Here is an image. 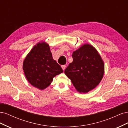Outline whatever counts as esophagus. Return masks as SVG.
<instances>
[{
  "mask_svg": "<svg viewBox=\"0 0 128 128\" xmlns=\"http://www.w3.org/2000/svg\"><path fill=\"white\" fill-rule=\"evenodd\" d=\"M61 67H62V68L63 70H64L65 69V68H66V65H62V66H61Z\"/></svg>",
  "mask_w": 128,
  "mask_h": 128,
  "instance_id": "34e87169",
  "label": "esophagus"
}]
</instances>
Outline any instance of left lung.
I'll return each mask as SVG.
<instances>
[{
  "label": "left lung",
  "instance_id": "1",
  "mask_svg": "<svg viewBox=\"0 0 128 128\" xmlns=\"http://www.w3.org/2000/svg\"><path fill=\"white\" fill-rule=\"evenodd\" d=\"M73 62L65 70L78 92L86 93L100 84L104 72V62L92 46L86 44L74 52Z\"/></svg>",
  "mask_w": 128,
  "mask_h": 128
}]
</instances>
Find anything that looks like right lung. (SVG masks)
Wrapping results in <instances>:
<instances>
[{
	"instance_id": "obj_1",
	"label": "right lung",
	"mask_w": 128,
	"mask_h": 128,
	"mask_svg": "<svg viewBox=\"0 0 128 128\" xmlns=\"http://www.w3.org/2000/svg\"><path fill=\"white\" fill-rule=\"evenodd\" d=\"M23 69L30 84L40 90L47 88L54 77L63 72L52 59L49 45L46 42L38 43L32 49L23 62Z\"/></svg>"
}]
</instances>
